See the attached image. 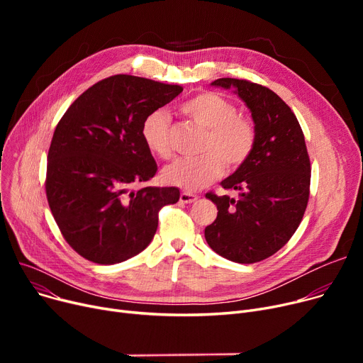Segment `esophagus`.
<instances>
[{
    "label": "esophagus",
    "mask_w": 363,
    "mask_h": 363,
    "mask_svg": "<svg viewBox=\"0 0 363 363\" xmlns=\"http://www.w3.org/2000/svg\"><path fill=\"white\" fill-rule=\"evenodd\" d=\"M197 200H199V197L196 194H191V193H188V191H184L179 196V201L185 203V204H191V203H194Z\"/></svg>",
    "instance_id": "esophagus-1"
}]
</instances>
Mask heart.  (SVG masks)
<instances>
[{
  "label": "heart",
  "mask_w": 363,
  "mask_h": 363,
  "mask_svg": "<svg viewBox=\"0 0 363 363\" xmlns=\"http://www.w3.org/2000/svg\"><path fill=\"white\" fill-rule=\"evenodd\" d=\"M181 111L207 129L201 151L196 159H181L164 167L162 179L186 191L211 185L222 174L225 163L237 169L250 159L256 145L255 123L238 114V107L216 92H201L181 106ZM141 138L147 150L160 159L172 156V121L162 110H152L141 123Z\"/></svg>",
  "instance_id": "1"
}]
</instances>
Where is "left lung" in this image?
<instances>
[{
    "mask_svg": "<svg viewBox=\"0 0 363 363\" xmlns=\"http://www.w3.org/2000/svg\"><path fill=\"white\" fill-rule=\"evenodd\" d=\"M213 86L234 89L250 108L256 128L253 155L220 182L238 200L207 193L218 216L206 226L211 249L237 263L268 259L289 242L309 201L311 160L296 114L269 88L220 78Z\"/></svg>",
    "mask_w": 363,
    "mask_h": 363,
    "instance_id": "8db88e82",
    "label": "left lung"
}]
</instances>
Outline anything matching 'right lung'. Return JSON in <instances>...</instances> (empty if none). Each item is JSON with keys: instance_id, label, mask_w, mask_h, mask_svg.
I'll return each mask as SVG.
<instances>
[{"instance_id": "add662e5", "label": "right lung", "mask_w": 363, "mask_h": 363, "mask_svg": "<svg viewBox=\"0 0 363 363\" xmlns=\"http://www.w3.org/2000/svg\"><path fill=\"white\" fill-rule=\"evenodd\" d=\"M181 92L179 85L114 74L79 95L57 125L47 199L65 240L86 260L113 264L137 256L157 231L160 208L179 200L175 186L130 188L157 172L141 138L144 118Z\"/></svg>"}]
</instances>
